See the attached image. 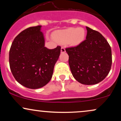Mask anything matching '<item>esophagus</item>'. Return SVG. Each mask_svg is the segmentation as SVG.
I'll list each match as a JSON object with an SVG mask.
<instances>
[{
  "instance_id": "1",
  "label": "esophagus",
  "mask_w": 121,
  "mask_h": 121,
  "mask_svg": "<svg viewBox=\"0 0 121 121\" xmlns=\"http://www.w3.org/2000/svg\"><path fill=\"white\" fill-rule=\"evenodd\" d=\"M61 53L65 52V49L64 47H62L61 48Z\"/></svg>"
}]
</instances>
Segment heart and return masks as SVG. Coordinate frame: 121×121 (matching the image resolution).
<instances>
[{
    "instance_id": "1",
    "label": "heart",
    "mask_w": 121,
    "mask_h": 121,
    "mask_svg": "<svg viewBox=\"0 0 121 121\" xmlns=\"http://www.w3.org/2000/svg\"><path fill=\"white\" fill-rule=\"evenodd\" d=\"M85 30L82 28L73 27L59 30L53 34L54 40L60 43H68L71 45H77L84 41Z\"/></svg>"
}]
</instances>
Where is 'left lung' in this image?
Wrapping results in <instances>:
<instances>
[{"instance_id": "obj_1", "label": "left lung", "mask_w": 121, "mask_h": 121, "mask_svg": "<svg viewBox=\"0 0 121 121\" xmlns=\"http://www.w3.org/2000/svg\"><path fill=\"white\" fill-rule=\"evenodd\" d=\"M86 39L76 47L66 48L74 78L81 84L94 85L105 78L112 64V49L100 33L86 27Z\"/></svg>"}]
</instances>
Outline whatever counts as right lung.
Here are the masks:
<instances>
[{"instance_id": "add662e5", "label": "right lung", "mask_w": 121, "mask_h": 121, "mask_svg": "<svg viewBox=\"0 0 121 121\" xmlns=\"http://www.w3.org/2000/svg\"><path fill=\"white\" fill-rule=\"evenodd\" d=\"M41 26L29 27L15 38L9 49L11 70L19 84L30 89H38L49 82L61 47H45Z\"/></svg>"}]
</instances>
